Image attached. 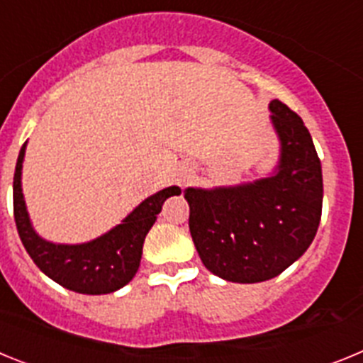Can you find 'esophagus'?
<instances>
[{
  "instance_id": "1",
  "label": "esophagus",
  "mask_w": 363,
  "mask_h": 363,
  "mask_svg": "<svg viewBox=\"0 0 363 363\" xmlns=\"http://www.w3.org/2000/svg\"><path fill=\"white\" fill-rule=\"evenodd\" d=\"M185 178H187V172H185V174H182V179H184V182H185Z\"/></svg>"
}]
</instances>
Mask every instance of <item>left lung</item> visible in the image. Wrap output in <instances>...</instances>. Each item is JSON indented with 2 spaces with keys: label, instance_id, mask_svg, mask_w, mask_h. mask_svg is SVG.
<instances>
[{
  "label": "left lung",
  "instance_id": "left-lung-1",
  "mask_svg": "<svg viewBox=\"0 0 363 363\" xmlns=\"http://www.w3.org/2000/svg\"><path fill=\"white\" fill-rule=\"evenodd\" d=\"M280 160L252 184L185 189L189 229L201 262L236 284L271 280L313 243L322 218V163L296 112L272 99Z\"/></svg>",
  "mask_w": 363,
  "mask_h": 363
}]
</instances>
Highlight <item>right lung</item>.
I'll list each match as a JSON object with an SVG mask.
<instances>
[{"label":"right lung","mask_w":363,"mask_h":363,"mask_svg":"<svg viewBox=\"0 0 363 363\" xmlns=\"http://www.w3.org/2000/svg\"><path fill=\"white\" fill-rule=\"evenodd\" d=\"M23 143L14 172V220L18 234L28 256L50 280L79 294H108L129 284L140 267L143 242L154 221L162 213L167 198L182 192L167 187L156 192L121 221L120 225L92 242L79 245L47 242L34 230L21 191V169L25 158Z\"/></svg>","instance_id":"add662e5"}]
</instances>
